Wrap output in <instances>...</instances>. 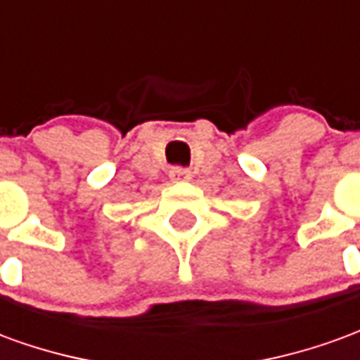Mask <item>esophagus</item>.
<instances>
[{
    "instance_id": "34e87169",
    "label": "esophagus",
    "mask_w": 360,
    "mask_h": 360,
    "mask_svg": "<svg viewBox=\"0 0 360 360\" xmlns=\"http://www.w3.org/2000/svg\"><path fill=\"white\" fill-rule=\"evenodd\" d=\"M169 177L173 181H187L191 179V169H187V167H172Z\"/></svg>"
}]
</instances>
